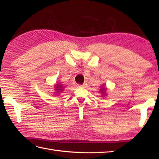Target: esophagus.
Returning <instances> with one entry per match:
<instances>
[{
    "label": "esophagus",
    "instance_id": "34e87169",
    "mask_svg": "<svg viewBox=\"0 0 159 159\" xmlns=\"http://www.w3.org/2000/svg\"><path fill=\"white\" fill-rule=\"evenodd\" d=\"M78 86H79V87H81V88H86V86H87V84H86L85 83H84V84H83L82 85L79 84Z\"/></svg>",
    "mask_w": 159,
    "mask_h": 159
}]
</instances>
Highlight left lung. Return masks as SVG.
Wrapping results in <instances>:
<instances>
[{"label": "left lung", "instance_id": "8db88e82", "mask_svg": "<svg viewBox=\"0 0 159 159\" xmlns=\"http://www.w3.org/2000/svg\"><path fill=\"white\" fill-rule=\"evenodd\" d=\"M105 91H106V89H105V88H102V89H101V92L103 93L105 92ZM103 95H104V94H103Z\"/></svg>", "mask_w": 159, "mask_h": 159}]
</instances>
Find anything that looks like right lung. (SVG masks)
Returning <instances> with one entry per match:
<instances>
[{
	"instance_id": "1",
	"label": "right lung",
	"mask_w": 159,
	"mask_h": 159,
	"mask_svg": "<svg viewBox=\"0 0 159 159\" xmlns=\"http://www.w3.org/2000/svg\"><path fill=\"white\" fill-rule=\"evenodd\" d=\"M63 86H62L61 84H56V90L57 93H60L61 92L62 90H63Z\"/></svg>"
}]
</instances>
